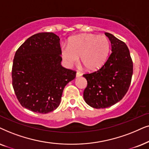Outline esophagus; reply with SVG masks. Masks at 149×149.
Returning <instances> with one entry per match:
<instances>
[{
    "label": "esophagus",
    "instance_id": "esophagus-1",
    "mask_svg": "<svg viewBox=\"0 0 149 149\" xmlns=\"http://www.w3.org/2000/svg\"><path fill=\"white\" fill-rule=\"evenodd\" d=\"M81 76H82V73H81L80 71H77V73H76V77H77V78H78V77H80Z\"/></svg>",
    "mask_w": 149,
    "mask_h": 149
}]
</instances>
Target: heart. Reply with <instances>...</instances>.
Listing matches in <instances>:
<instances>
[{
	"mask_svg": "<svg viewBox=\"0 0 149 149\" xmlns=\"http://www.w3.org/2000/svg\"><path fill=\"white\" fill-rule=\"evenodd\" d=\"M110 49V41L104 35H81L69 39L67 46L61 48V55L68 66L77 64L80 57V63L84 68L94 71L104 64Z\"/></svg>",
	"mask_w": 149,
	"mask_h": 149,
	"instance_id": "1",
	"label": "heart"
}]
</instances>
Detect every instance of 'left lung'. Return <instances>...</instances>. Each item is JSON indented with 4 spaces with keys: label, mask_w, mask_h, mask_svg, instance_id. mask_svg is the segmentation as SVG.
Listing matches in <instances>:
<instances>
[{
    "label": "left lung",
    "mask_w": 149,
    "mask_h": 149,
    "mask_svg": "<svg viewBox=\"0 0 149 149\" xmlns=\"http://www.w3.org/2000/svg\"><path fill=\"white\" fill-rule=\"evenodd\" d=\"M105 35L111 42L112 53L101 68L83 75L87 80L84 101L97 109L108 108L121 100L130 88L133 74L128 47L110 33Z\"/></svg>",
    "instance_id": "obj_1"
}]
</instances>
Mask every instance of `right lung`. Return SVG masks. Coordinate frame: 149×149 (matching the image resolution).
<instances>
[{"label": "right lung", "instance_id": "add662e5", "mask_svg": "<svg viewBox=\"0 0 149 149\" xmlns=\"http://www.w3.org/2000/svg\"><path fill=\"white\" fill-rule=\"evenodd\" d=\"M61 51L60 39L53 33L33 35L17 49L11 76L22 106L40 114L58 108L65 86L76 75L61 65Z\"/></svg>", "mask_w": 149, "mask_h": 149}]
</instances>
